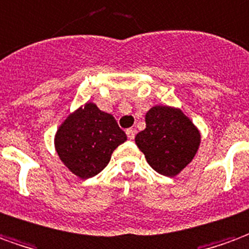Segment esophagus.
<instances>
[{"label": "esophagus", "mask_w": 249, "mask_h": 249, "mask_svg": "<svg viewBox=\"0 0 249 249\" xmlns=\"http://www.w3.org/2000/svg\"><path fill=\"white\" fill-rule=\"evenodd\" d=\"M126 134H127V137H128V139H134L135 138V135H137V131L134 130V128H127L126 130Z\"/></svg>", "instance_id": "esophagus-1"}]
</instances>
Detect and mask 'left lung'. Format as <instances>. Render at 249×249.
<instances>
[{
  "label": "left lung",
  "mask_w": 249,
  "mask_h": 249,
  "mask_svg": "<svg viewBox=\"0 0 249 249\" xmlns=\"http://www.w3.org/2000/svg\"><path fill=\"white\" fill-rule=\"evenodd\" d=\"M135 143L155 171L177 177L196 155L200 131L180 108L159 105L146 112V128Z\"/></svg>",
  "instance_id": "left-lung-1"
}]
</instances>
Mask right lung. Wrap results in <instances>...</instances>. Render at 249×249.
<instances>
[{
	"label": "right lung",
	"mask_w": 249,
	"mask_h": 249,
	"mask_svg": "<svg viewBox=\"0 0 249 249\" xmlns=\"http://www.w3.org/2000/svg\"><path fill=\"white\" fill-rule=\"evenodd\" d=\"M127 137L111 114L87 102L58 127L54 146L65 166L81 179L95 177L108 164L112 151Z\"/></svg>",
	"instance_id": "1"
}]
</instances>
